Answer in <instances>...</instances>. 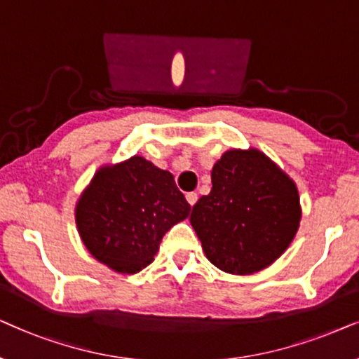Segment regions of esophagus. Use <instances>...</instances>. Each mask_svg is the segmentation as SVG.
<instances>
[{"mask_svg": "<svg viewBox=\"0 0 359 359\" xmlns=\"http://www.w3.org/2000/svg\"><path fill=\"white\" fill-rule=\"evenodd\" d=\"M185 198H187V202H189V203L192 205V207H194V205L197 203V200H198V195L195 194V192H189L187 195H185Z\"/></svg>", "mask_w": 359, "mask_h": 359, "instance_id": "esophagus-1", "label": "esophagus"}]
</instances>
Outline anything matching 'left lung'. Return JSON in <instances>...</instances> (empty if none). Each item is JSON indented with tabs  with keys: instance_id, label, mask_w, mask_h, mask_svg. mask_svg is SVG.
Instances as JSON below:
<instances>
[{
	"instance_id": "8db88e82",
	"label": "left lung",
	"mask_w": 359,
	"mask_h": 359,
	"mask_svg": "<svg viewBox=\"0 0 359 359\" xmlns=\"http://www.w3.org/2000/svg\"><path fill=\"white\" fill-rule=\"evenodd\" d=\"M212 184L190 215L205 256L228 274L266 269L299 229L297 185L255 147L224 152L213 165Z\"/></svg>"
}]
</instances>
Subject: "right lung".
I'll use <instances>...</instances> for the list:
<instances>
[{
	"label": "right lung",
	"mask_w": 359,
	"mask_h": 359,
	"mask_svg": "<svg viewBox=\"0 0 359 359\" xmlns=\"http://www.w3.org/2000/svg\"><path fill=\"white\" fill-rule=\"evenodd\" d=\"M189 213L174 175L133 156L100 167L76 202L75 223L95 259L135 274L151 264L162 236Z\"/></svg>",
	"instance_id": "obj_1"
}]
</instances>
